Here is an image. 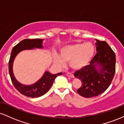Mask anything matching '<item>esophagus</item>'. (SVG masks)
Returning a JSON list of instances; mask_svg holds the SVG:
<instances>
[{
	"instance_id": "esophagus-1",
	"label": "esophagus",
	"mask_w": 124,
	"mask_h": 124,
	"mask_svg": "<svg viewBox=\"0 0 124 124\" xmlns=\"http://www.w3.org/2000/svg\"><path fill=\"white\" fill-rule=\"evenodd\" d=\"M66 75L70 77V78H74L73 74L72 73H70V72H68V73H66Z\"/></svg>"
}]
</instances>
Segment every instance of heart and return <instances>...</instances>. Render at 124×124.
I'll list each match as a JSON object with an SVG mask.
<instances>
[{
  "mask_svg": "<svg viewBox=\"0 0 124 124\" xmlns=\"http://www.w3.org/2000/svg\"><path fill=\"white\" fill-rule=\"evenodd\" d=\"M94 54V46L91 42L77 43L62 48L61 57L56 56L55 61L58 65L63 66L65 62L75 70H79L89 64Z\"/></svg>",
  "mask_w": 124,
  "mask_h": 124,
  "instance_id": "obj_1",
  "label": "heart"
}]
</instances>
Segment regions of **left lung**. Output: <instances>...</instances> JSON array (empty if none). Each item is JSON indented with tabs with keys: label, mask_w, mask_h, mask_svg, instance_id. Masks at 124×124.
<instances>
[{
	"label": "left lung",
	"mask_w": 124,
	"mask_h": 124,
	"mask_svg": "<svg viewBox=\"0 0 124 124\" xmlns=\"http://www.w3.org/2000/svg\"><path fill=\"white\" fill-rule=\"evenodd\" d=\"M97 52L90 65L74 73L75 78L82 82L77 92L81 96L89 98L99 96L104 92L109 85L116 72V54L106 41L96 40ZM99 65L100 70L96 69Z\"/></svg>",
	"instance_id": "left-lung-1"
}]
</instances>
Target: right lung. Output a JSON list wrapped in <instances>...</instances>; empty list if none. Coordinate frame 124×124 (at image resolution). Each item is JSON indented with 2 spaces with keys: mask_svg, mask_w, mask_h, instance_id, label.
<instances>
[{
  "mask_svg": "<svg viewBox=\"0 0 124 124\" xmlns=\"http://www.w3.org/2000/svg\"><path fill=\"white\" fill-rule=\"evenodd\" d=\"M42 39H24L20 41V43L17 44L13 48L8 62V70L12 83L20 93L28 97H39L43 96L52 86L55 78L58 76L62 75V73L54 75L48 72H45L37 82L29 86L22 85L16 79L13 73V63L16 56L23 50L35 48H42Z\"/></svg>",
  "mask_w": 124,
  "mask_h": 124,
  "instance_id": "add662e5",
  "label": "right lung"
}]
</instances>
